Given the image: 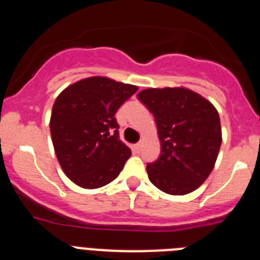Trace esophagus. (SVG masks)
<instances>
[{
  "label": "esophagus",
  "instance_id": "1",
  "mask_svg": "<svg viewBox=\"0 0 260 260\" xmlns=\"http://www.w3.org/2000/svg\"><path fill=\"white\" fill-rule=\"evenodd\" d=\"M141 150H142V144L141 143L134 144V151H135V152L139 153V152H141Z\"/></svg>",
  "mask_w": 260,
  "mask_h": 260
}]
</instances>
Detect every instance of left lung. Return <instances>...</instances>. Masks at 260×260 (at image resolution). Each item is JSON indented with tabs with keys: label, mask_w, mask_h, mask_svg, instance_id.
<instances>
[{
	"label": "left lung",
	"mask_w": 260,
	"mask_h": 260,
	"mask_svg": "<svg viewBox=\"0 0 260 260\" xmlns=\"http://www.w3.org/2000/svg\"><path fill=\"white\" fill-rule=\"evenodd\" d=\"M138 99L153 114L161 153L147 164L151 182L171 195L194 191L207 180L221 146L216 108L191 89L147 88Z\"/></svg>",
	"instance_id": "obj_1"
}]
</instances>
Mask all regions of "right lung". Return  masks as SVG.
<instances>
[{
	"mask_svg": "<svg viewBox=\"0 0 260 260\" xmlns=\"http://www.w3.org/2000/svg\"><path fill=\"white\" fill-rule=\"evenodd\" d=\"M137 86L105 77L71 84L57 96L50 135L62 171L75 185L98 189L118 177L132 151L119 141L114 117Z\"/></svg>",
	"mask_w": 260,
	"mask_h": 260,
	"instance_id": "obj_1",
	"label": "right lung"
}]
</instances>
